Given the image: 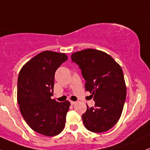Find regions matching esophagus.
Here are the masks:
<instances>
[{
	"mask_svg": "<svg viewBox=\"0 0 150 150\" xmlns=\"http://www.w3.org/2000/svg\"><path fill=\"white\" fill-rule=\"evenodd\" d=\"M71 104L72 105H75V104H76V102H74V101H71Z\"/></svg>",
	"mask_w": 150,
	"mask_h": 150,
	"instance_id": "esophagus-1",
	"label": "esophagus"
}]
</instances>
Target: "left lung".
<instances>
[{"instance_id":"1","label":"left lung","mask_w":150,"mask_h":150,"mask_svg":"<svg viewBox=\"0 0 150 150\" xmlns=\"http://www.w3.org/2000/svg\"><path fill=\"white\" fill-rule=\"evenodd\" d=\"M85 79V90L92 93L95 107L87 105L82 114L84 125L93 132L109 130L120 119L126 99L123 71L113 58L99 50L88 48L73 53Z\"/></svg>"}]
</instances>
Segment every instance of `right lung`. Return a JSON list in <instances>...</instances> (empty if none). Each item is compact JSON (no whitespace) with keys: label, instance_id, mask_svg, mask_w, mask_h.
I'll return each instance as SVG.
<instances>
[{"label":"right lung","instance_id":"add662e5","mask_svg":"<svg viewBox=\"0 0 150 150\" xmlns=\"http://www.w3.org/2000/svg\"><path fill=\"white\" fill-rule=\"evenodd\" d=\"M68 59L64 53L45 51L21 68L18 79V103L28 126L35 132L54 136L64 129L71 103L51 99L57 69Z\"/></svg>","mask_w":150,"mask_h":150}]
</instances>
